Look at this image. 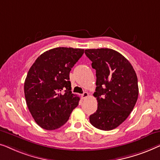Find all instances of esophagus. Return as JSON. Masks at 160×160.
<instances>
[{
	"instance_id": "esophagus-1",
	"label": "esophagus",
	"mask_w": 160,
	"mask_h": 160,
	"mask_svg": "<svg viewBox=\"0 0 160 160\" xmlns=\"http://www.w3.org/2000/svg\"><path fill=\"white\" fill-rule=\"evenodd\" d=\"M88 97V93H87V92H84V93L82 94V99H86Z\"/></svg>"
}]
</instances>
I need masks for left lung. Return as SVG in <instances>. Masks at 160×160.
Here are the masks:
<instances>
[{
	"label": "left lung",
	"instance_id": "left-lung-1",
	"mask_svg": "<svg viewBox=\"0 0 160 160\" xmlns=\"http://www.w3.org/2000/svg\"><path fill=\"white\" fill-rule=\"evenodd\" d=\"M85 53L96 69L93 93L98 109L90 122L102 130L118 128L130 115L138 96V78L127 58L110 48L86 49Z\"/></svg>",
	"mask_w": 160,
	"mask_h": 160
}]
</instances>
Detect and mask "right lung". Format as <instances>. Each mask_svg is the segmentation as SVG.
Segmentation results:
<instances>
[{
	"label": "right lung",
	"mask_w": 160,
	"mask_h": 160,
	"mask_svg": "<svg viewBox=\"0 0 160 160\" xmlns=\"http://www.w3.org/2000/svg\"><path fill=\"white\" fill-rule=\"evenodd\" d=\"M84 49L58 47L42 53L27 75L24 96L29 111L43 129H58L69 120L80 98L72 93L69 72Z\"/></svg>",
	"instance_id": "right-lung-1"
}]
</instances>
